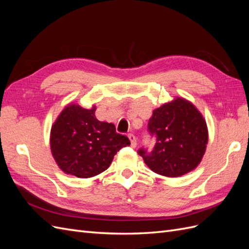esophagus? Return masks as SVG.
<instances>
[{
  "label": "esophagus",
  "mask_w": 249,
  "mask_h": 249,
  "mask_svg": "<svg viewBox=\"0 0 249 249\" xmlns=\"http://www.w3.org/2000/svg\"><path fill=\"white\" fill-rule=\"evenodd\" d=\"M127 137H129V139L131 141V146L133 148L136 147L137 146V139H136V137H135L133 134H129V135H127Z\"/></svg>",
  "instance_id": "esophagus-1"
}]
</instances>
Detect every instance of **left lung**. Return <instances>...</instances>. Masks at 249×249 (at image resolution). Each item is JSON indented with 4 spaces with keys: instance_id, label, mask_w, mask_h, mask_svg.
Masks as SVG:
<instances>
[{
    "instance_id": "8db88e82",
    "label": "left lung",
    "mask_w": 249,
    "mask_h": 249,
    "mask_svg": "<svg viewBox=\"0 0 249 249\" xmlns=\"http://www.w3.org/2000/svg\"><path fill=\"white\" fill-rule=\"evenodd\" d=\"M148 132L156 136L150 153L138 154L154 172L168 178L184 176L197 167L208 144V127L201 113L183 97L162 105L153 112Z\"/></svg>"
}]
</instances>
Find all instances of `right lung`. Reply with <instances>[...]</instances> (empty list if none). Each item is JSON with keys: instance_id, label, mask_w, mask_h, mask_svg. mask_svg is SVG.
<instances>
[{"instance_id": "obj_1", "label": "right lung", "mask_w": 249, "mask_h": 249, "mask_svg": "<svg viewBox=\"0 0 249 249\" xmlns=\"http://www.w3.org/2000/svg\"><path fill=\"white\" fill-rule=\"evenodd\" d=\"M91 109L71 104L52 125L50 144L59 168L67 175L87 178L106 170L120 148L130 145L115 125L97 120Z\"/></svg>"}]
</instances>
